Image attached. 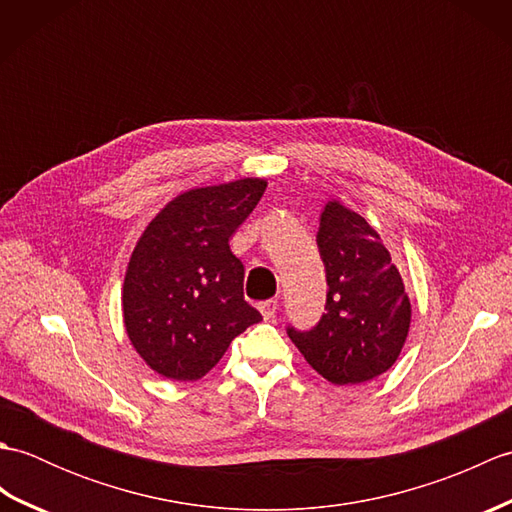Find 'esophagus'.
<instances>
[{
	"label": "esophagus",
	"instance_id": "34e87169",
	"mask_svg": "<svg viewBox=\"0 0 512 512\" xmlns=\"http://www.w3.org/2000/svg\"><path fill=\"white\" fill-rule=\"evenodd\" d=\"M277 306H279L277 299H266V301L257 303V308H259V312H262L264 319H273L275 312H277Z\"/></svg>",
	"mask_w": 512,
	"mask_h": 512
}]
</instances>
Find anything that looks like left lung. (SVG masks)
<instances>
[{
    "label": "left lung",
    "mask_w": 512,
    "mask_h": 512,
    "mask_svg": "<svg viewBox=\"0 0 512 512\" xmlns=\"http://www.w3.org/2000/svg\"><path fill=\"white\" fill-rule=\"evenodd\" d=\"M317 244L328 279L325 314L312 330L288 328V336L330 383H367L396 363L407 341L405 284L380 235L339 200L325 204Z\"/></svg>",
    "instance_id": "1"
}]
</instances>
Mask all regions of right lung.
I'll use <instances>...</instances> for the list:
<instances>
[{
    "mask_svg": "<svg viewBox=\"0 0 512 512\" xmlns=\"http://www.w3.org/2000/svg\"><path fill=\"white\" fill-rule=\"evenodd\" d=\"M266 191L242 178L173 198L129 257L123 319L129 341L156 374L198 380L248 325L262 321L244 299V264L228 239Z\"/></svg>",
    "mask_w": 512,
    "mask_h": 512,
    "instance_id": "right-lung-1",
    "label": "right lung"
}]
</instances>
